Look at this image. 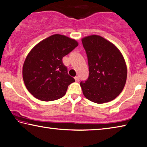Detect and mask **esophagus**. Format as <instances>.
Returning a JSON list of instances; mask_svg holds the SVG:
<instances>
[{
    "label": "esophagus",
    "mask_w": 147,
    "mask_h": 147,
    "mask_svg": "<svg viewBox=\"0 0 147 147\" xmlns=\"http://www.w3.org/2000/svg\"><path fill=\"white\" fill-rule=\"evenodd\" d=\"M74 79H75L76 82H78L79 80H80V78H79L78 76H75V78H74Z\"/></svg>",
    "instance_id": "esophagus-1"
}]
</instances>
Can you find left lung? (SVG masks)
Returning <instances> with one entry per match:
<instances>
[{"label": "left lung", "instance_id": "1", "mask_svg": "<svg viewBox=\"0 0 147 147\" xmlns=\"http://www.w3.org/2000/svg\"><path fill=\"white\" fill-rule=\"evenodd\" d=\"M88 57L89 76L81 81L83 94L96 103L111 101L124 88L127 67L119 50L110 42L98 35L82 39Z\"/></svg>", "mask_w": 147, "mask_h": 147}]
</instances>
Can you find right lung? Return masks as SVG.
Returning <instances> with one entry per match:
<instances>
[{
	"label": "right lung",
	"mask_w": 147,
	"mask_h": 147,
	"mask_svg": "<svg viewBox=\"0 0 147 147\" xmlns=\"http://www.w3.org/2000/svg\"><path fill=\"white\" fill-rule=\"evenodd\" d=\"M78 44L74 39L53 34L34 46L23 67V78L28 91L44 101L61 98L74 78L69 75L62 59Z\"/></svg>",
	"instance_id": "right-lung-1"
}]
</instances>
